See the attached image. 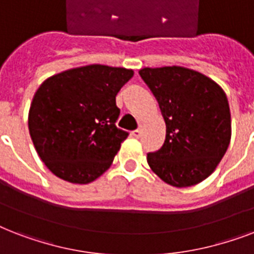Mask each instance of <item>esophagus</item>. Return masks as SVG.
I'll use <instances>...</instances> for the list:
<instances>
[{
  "label": "esophagus",
  "instance_id": "esophagus-1",
  "mask_svg": "<svg viewBox=\"0 0 254 254\" xmlns=\"http://www.w3.org/2000/svg\"><path fill=\"white\" fill-rule=\"evenodd\" d=\"M131 135H133V137H135V138H138L139 135H141V129H135V130L131 131Z\"/></svg>",
  "mask_w": 254,
  "mask_h": 254
}]
</instances>
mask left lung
<instances>
[{
	"label": "left lung",
	"instance_id": "8db88e82",
	"mask_svg": "<svg viewBox=\"0 0 254 254\" xmlns=\"http://www.w3.org/2000/svg\"><path fill=\"white\" fill-rule=\"evenodd\" d=\"M158 101L166 139L147 154L150 169L174 187L197 185L215 171L231 141V111L220 85L193 69H139Z\"/></svg>",
	"mask_w": 254,
	"mask_h": 254
}]
</instances>
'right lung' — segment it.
I'll list each match as a JSON object with an SVG mask.
<instances>
[{"label": "right lung", "mask_w": 254, "mask_h": 254, "mask_svg": "<svg viewBox=\"0 0 254 254\" xmlns=\"http://www.w3.org/2000/svg\"><path fill=\"white\" fill-rule=\"evenodd\" d=\"M133 73L91 64L57 73L38 88L29 111L30 137L54 175L87 185L111 167L127 137L116 127V96Z\"/></svg>", "instance_id": "add662e5"}]
</instances>
